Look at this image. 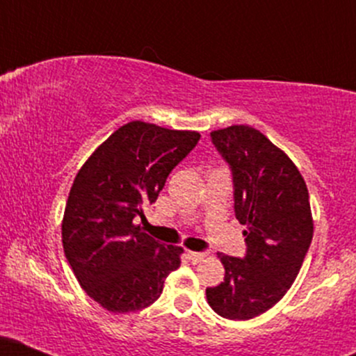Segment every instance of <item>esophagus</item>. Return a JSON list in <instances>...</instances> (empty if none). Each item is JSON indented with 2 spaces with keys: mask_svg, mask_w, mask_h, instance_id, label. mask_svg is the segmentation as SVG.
<instances>
[{
  "mask_svg": "<svg viewBox=\"0 0 356 356\" xmlns=\"http://www.w3.org/2000/svg\"><path fill=\"white\" fill-rule=\"evenodd\" d=\"M206 252H195V251H189L187 252V257L192 261V263H201V261L206 257Z\"/></svg>",
  "mask_w": 356,
  "mask_h": 356,
  "instance_id": "obj_1",
  "label": "esophagus"
}]
</instances>
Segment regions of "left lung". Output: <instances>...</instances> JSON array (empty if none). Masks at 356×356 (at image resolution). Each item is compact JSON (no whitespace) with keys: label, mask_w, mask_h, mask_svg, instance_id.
I'll list each match as a JSON object with an SVG mask.
<instances>
[{"label":"left lung","mask_w":356,"mask_h":356,"mask_svg":"<svg viewBox=\"0 0 356 356\" xmlns=\"http://www.w3.org/2000/svg\"><path fill=\"white\" fill-rule=\"evenodd\" d=\"M211 138L231 169L246 254L219 252L226 275L206 289L207 303L227 320H251L275 306L300 273L313 239L309 195L291 159L259 130L231 125Z\"/></svg>","instance_id":"1"}]
</instances>
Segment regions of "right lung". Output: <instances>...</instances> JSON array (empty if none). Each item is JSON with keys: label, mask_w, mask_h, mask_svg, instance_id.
<instances>
[{"label": "right lung", "mask_w": 356, "mask_h": 356, "mask_svg": "<svg viewBox=\"0 0 356 356\" xmlns=\"http://www.w3.org/2000/svg\"><path fill=\"white\" fill-rule=\"evenodd\" d=\"M197 132L136 120L115 130L76 174L65 207V256L85 293L112 313L144 309L181 266L182 248L142 231L144 206L197 145Z\"/></svg>", "instance_id": "1"}]
</instances>
